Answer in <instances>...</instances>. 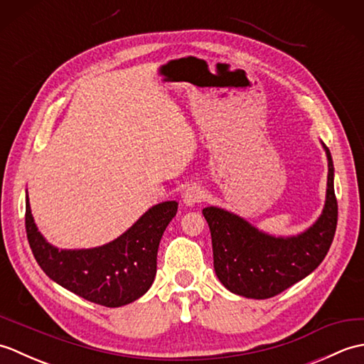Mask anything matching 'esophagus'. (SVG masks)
Segmentation results:
<instances>
[{
	"instance_id": "esophagus-1",
	"label": "esophagus",
	"mask_w": 364,
	"mask_h": 364,
	"mask_svg": "<svg viewBox=\"0 0 364 364\" xmlns=\"http://www.w3.org/2000/svg\"><path fill=\"white\" fill-rule=\"evenodd\" d=\"M203 197H205V191L200 186H197V184H192V186H189L186 191H184L183 202L186 206H194L198 202H202Z\"/></svg>"
}]
</instances>
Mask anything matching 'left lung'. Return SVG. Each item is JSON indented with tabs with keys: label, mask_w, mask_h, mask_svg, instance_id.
<instances>
[{
	"label": "left lung",
	"mask_w": 364,
	"mask_h": 364,
	"mask_svg": "<svg viewBox=\"0 0 364 364\" xmlns=\"http://www.w3.org/2000/svg\"><path fill=\"white\" fill-rule=\"evenodd\" d=\"M327 153V196L322 214L297 236H272L239 215L208 206L203 215L213 239L214 270L220 283L247 299H270L304 280L326 258L338 223L333 161Z\"/></svg>",
	"instance_id": "obj_1"
}]
</instances>
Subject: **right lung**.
Instances as JSON below:
<instances>
[{"label": "right lung", "mask_w": 364, "mask_h": 364, "mask_svg": "<svg viewBox=\"0 0 364 364\" xmlns=\"http://www.w3.org/2000/svg\"><path fill=\"white\" fill-rule=\"evenodd\" d=\"M176 211V202L154 205L112 242L81 250H59L46 242L34 223L28 196L25 225L34 258L53 282L94 304L117 308L150 289L159 241Z\"/></svg>", "instance_id": "right-lung-1"}]
</instances>
